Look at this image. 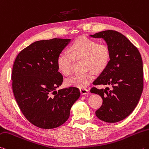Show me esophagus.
Here are the masks:
<instances>
[{"mask_svg": "<svg viewBox=\"0 0 149 149\" xmlns=\"http://www.w3.org/2000/svg\"><path fill=\"white\" fill-rule=\"evenodd\" d=\"M80 94H81V95H86V94H88L89 93V91H88L87 89H85V88L80 89Z\"/></svg>", "mask_w": 149, "mask_h": 149, "instance_id": "1", "label": "esophagus"}]
</instances>
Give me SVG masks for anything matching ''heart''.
<instances>
[{
    "mask_svg": "<svg viewBox=\"0 0 149 149\" xmlns=\"http://www.w3.org/2000/svg\"><path fill=\"white\" fill-rule=\"evenodd\" d=\"M70 54L61 52L57 58V66L59 71L64 75L72 72L73 63L75 60H84L85 68L88 71L81 74H76L67 78L65 83L68 86L80 88H86L94 79L95 74L103 71L110 60V49L104 43L86 38H80L70 45Z\"/></svg>",
    "mask_w": 149,
    "mask_h": 149,
    "instance_id": "heart-1",
    "label": "heart"
}]
</instances>
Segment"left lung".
Segmentation results:
<instances>
[{"mask_svg": "<svg viewBox=\"0 0 149 149\" xmlns=\"http://www.w3.org/2000/svg\"><path fill=\"white\" fill-rule=\"evenodd\" d=\"M91 36L103 38L110 49L108 66L93 82L107 87L91 90L103 100L96 115L106 122H118L130 116L139 101L143 90L142 58L137 48L118 31L106 30Z\"/></svg>", "mask_w": 149, "mask_h": 149, "instance_id": "1", "label": "left lung"}]
</instances>
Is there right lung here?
Instances as JSON below:
<instances>
[{"label":"right lung","instance_id":"1","mask_svg":"<svg viewBox=\"0 0 149 149\" xmlns=\"http://www.w3.org/2000/svg\"><path fill=\"white\" fill-rule=\"evenodd\" d=\"M70 39L53 38L31 43L14 63L13 90L25 118L40 128H56L69 118L70 108L80 97L76 87L56 91L63 83L57 58Z\"/></svg>","mask_w":149,"mask_h":149}]
</instances>
